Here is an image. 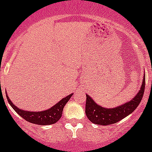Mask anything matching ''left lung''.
Listing matches in <instances>:
<instances>
[{
	"instance_id": "8db88e82",
	"label": "left lung",
	"mask_w": 152,
	"mask_h": 152,
	"mask_svg": "<svg viewBox=\"0 0 152 152\" xmlns=\"http://www.w3.org/2000/svg\"><path fill=\"white\" fill-rule=\"evenodd\" d=\"M145 88V74L140 90L130 102L114 108H105L98 105L89 95H87L85 112L87 118L94 124L108 126L115 124L134 112L142 100Z\"/></svg>"
}]
</instances>
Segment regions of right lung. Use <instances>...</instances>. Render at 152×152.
I'll list each match as a JSON object with an SVG mask.
<instances>
[{"instance_id": "1", "label": "right lung", "mask_w": 152, "mask_h": 152, "mask_svg": "<svg viewBox=\"0 0 152 152\" xmlns=\"http://www.w3.org/2000/svg\"><path fill=\"white\" fill-rule=\"evenodd\" d=\"M72 96V94L68 95L67 97H64L60 102L51 107L48 110L43 111V112H29V111L22 110L20 108H18L15 105L11 100L9 99L8 95H6L8 99V103L12 106V108L20 115L22 118L29 122V123L37 124V125H51L57 123L59 119H61L63 108L68 101L70 99V97Z\"/></svg>"}]
</instances>
